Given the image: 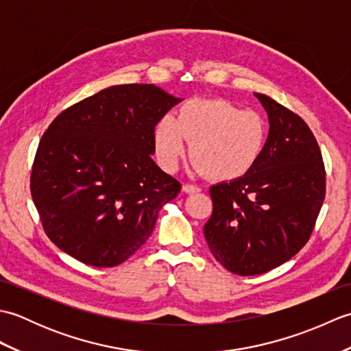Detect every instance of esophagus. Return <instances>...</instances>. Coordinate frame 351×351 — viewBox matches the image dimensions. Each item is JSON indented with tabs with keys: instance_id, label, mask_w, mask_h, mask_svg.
<instances>
[{
	"instance_id": "34e87169",
	"label": "esophagus",
	"mask_w": 351,
	"mask_h": 351,
	"mask_svg": "<svg viewBox=\"0 0 351 351\" xmlns=\"http://www.w3.org/2000/svg\"><path fill=\"white\" fill-rule=\"evenodd\" d=\"M182 191L187 193V195H193V193H199L200 189L195 184H184L182 185Z\"/></svg>"
}]
</instances>
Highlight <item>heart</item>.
Listing matches in <instances>:
<instances>
[{
	"label": "heart",
	"mask_w": 351,
	"mask_h": 351,
	"mask_svg": "<svg viewBox=\"0 0 351 351\" xmlns=\"http://www.w3.org/2000/svg\"><path fill=\"white\" fill-rule=\"evenodd\" d=\"M267 122L258 111L225 99L195 98L182 104L176 119L155 126V149L164 169H175L190 141V156L217 181L240 178L255 166L267 141Z\"/></svg>",
	"instance_id": "b5f03b06"
}]
</instances>
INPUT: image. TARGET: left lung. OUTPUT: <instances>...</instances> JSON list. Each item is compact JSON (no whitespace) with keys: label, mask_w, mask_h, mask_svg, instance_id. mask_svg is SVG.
<instances>
[{"label":"left lung","mask_w":351,"mask_h":351,"mask_svg":"<svg viewBox=\"0 0 351 351\" xmlns=\"http://www.w3.org/2000/svg\"><path fill=\"white\" fill-rule=\"evenodd\" d=\"M268 114L265 147L247 173L210 189L204 235L213 256L240 276L263 274L299 252L326 195L322 151L303 119L256 93Z\"/></svg>","instance_id":"1"}]
</instances>
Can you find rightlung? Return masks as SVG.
Here are the masks:
<instances>
[{
    "label": "right lung",
    "mask_w": 351,
    "mask_h": 351,
    "mask_svg": "<svg viewBox=\"0 0 351 351\" xmlns=\"http://www.w3.org/2000/svg\"><path fill=\"white\" fill-rule=\"evenodd\" d=\"M182 99L154 84L111 86L64 110L37 147L32 196L49 240L114 267L146 243L181 184L162 171L155 125Z\"/></svg>",
    "instance_id": "obj_1"
}]
</instances>
